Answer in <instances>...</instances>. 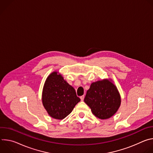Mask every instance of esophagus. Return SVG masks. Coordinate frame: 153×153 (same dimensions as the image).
I'll return each mask as SVG.
<instances>
[{
  "label": "esophagus",
  "mask_w": 153,
  "mask_h": 153,
  "mask_svg": "<svg viewBox=\"0 0 153 153\" xmlns=\"http://www.w3.org/2000/svg\"><path fill=\"white\" fill-rule=\"evenodd\" d=\"M80 99H81V100L82 101H83V99H84V96H80Z\"/></svg>",
  "instance_id": "obj_1"
}]
</instances>
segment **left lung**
<instances>
[{
  "label": "left lung",
  "mask_w": 153,
  "mask_h": 153,
  "mask_svg": "<svg viewBox=\"0 0 153 153\" xmlns=\"http://www.w3.org/2000/svg\"><path fill=\"white\" fill-rule=\"evenodd\" d=\"M84 102L93 114L100 119L111 117L118 111L121 97L116 86L111 79L93 82L87 90Z\"/></svg>",
  "instance_id": "left-lung-1"
}]
</instances>
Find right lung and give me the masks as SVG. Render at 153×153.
<instances>
[{"mask_svg":"<svg viewBox=\"0 0 153 153\" xmlns=\"http://www.w3.org/2000/svg\"><path fill=\"white\" fill-rule=\"evenodd\" d=\"M42 101L48 114L53 118L62 120L69 115L80 101L76 91L57 71L47 78L43 87Z\"/></svg>","mask_w":153,"mask_h":153,"instance_id":"1","label":"right lung"}]
</instances>
